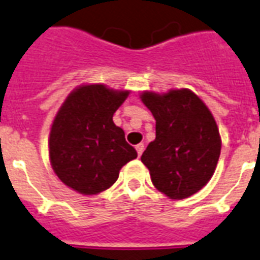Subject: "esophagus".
Returning a JSON list of instances; mask_svg holds the SVG:
<instances>
[{
  "label": "esophagus",
  "mask_w": 260,
  "mask_h": 260,
  "mask_svg": "<svg viewBox=\"0 0 260 260\" xmlns=\"http://www.w3.org/2000/svg\"><path fill=\"white\" fill-rule=\"evenodd\" d=\"M143 150H145V145H142V143H140V145H138L136 146V151H138V155H142V153H143Z\"/></svg>",
  "instance_id": "1"
}]
</instances>
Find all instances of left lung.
Listing matches in <instances>:
<instances>
[{
	"mask_svg": "<svg viewBox=\"0 0 260 260\" xmlns=\"http://www.w3.org/2000/svg\"><path fill=\"white\" fill-rule=\"evenodd\" d=\"M142 102L155 118V139L142 154L157 190L172 200L187 199L212 178L220 136L208 107L189 89L165 95L145 92Z\"/></svg>",
	"mask_w": 260,
	"mask_h": 260,
	"instance_id": "left-lung-1",
	"label": "left lung"
}]
</instances>
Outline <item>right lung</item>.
Listing matches in <instances>:
<instances>
[{
	"label": "right lung",
	"mask_w": 260,
	"mask_h": 260,
	"mask_svg": "<svg viewBox=\"0 0 260 260\" xmlns=\"http://www.w3.org/2000/svg\"><path fill=\"white\" fill-rule=\"evenodd\" d=\"M128 91L102 84L71 92L52 124L49 157L61 182L81 194H98L118 179L120 169L138 157L113 114Z\"/></svg>",
	"instance_id": "add662e5"
}]
</instances>
